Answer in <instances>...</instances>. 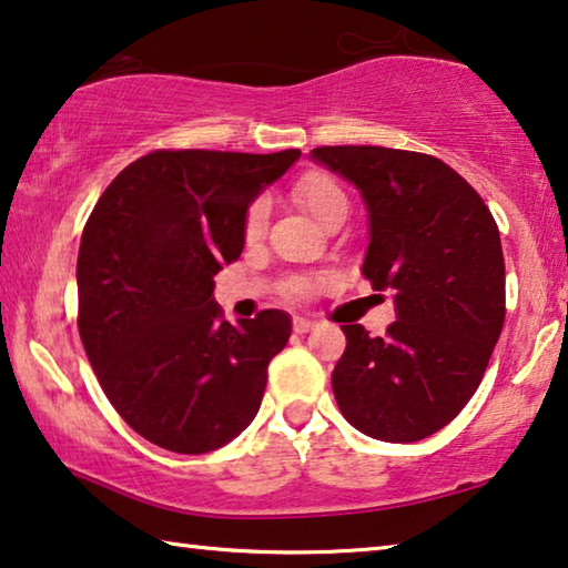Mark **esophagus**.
<instances>
[{
	"mask_svg": "<svg viewBox=\"0 0 568 568\" xmlns=\"http://www.w3.org/2000/svg\"><path fill=\"white\" fill-rule=\"evenodd\" d=\"M313 326H316V321L303 318V316H295V318H293V328H295V334H308Z\"/></svg>",
	"mask_w": 568,
	"mask_h": 568,
	"instance_id": "34e87169",
	"label": "esophagus"
}]
</instances>
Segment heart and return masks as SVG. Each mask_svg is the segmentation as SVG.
Wrapping results in <instances>:
<instances>
[{"instance_id": "heart-1", "label": "heart", "mask_w": 568, "mask_h": 568, "mask_svg": "<svg viewBox=\"0 0 568 568\" xmlns=\"http://www.w3.org/2000/svg\"><path fill=\"white\" fill-rule=\"evenodd\" d=\"M293 196L301 203L308 214L316 219V222H324L328 214H334L336 209L346 206V193L342 191L332 175L321 173V171H311L306 175L298 178V183L293 185ZM267 224V203L265 201H255L244 216V236L247 240H260L262 232H265ZM321 281L316 277H295L291 283V293L295 295H311L313 291H318Z\"/></svg>"}]
</instances>
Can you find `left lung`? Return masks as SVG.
Returning <instances> with one entry per match:
<instances>
[{
  "instance_id": "8db88e82",
  "label": "left lung",
  "mask_w": 568,
  "mask_h": 568,
  "mask_svg": "<svg viewBox=\"0 0 568 568\" xmlns=\"http://www.w3.org/2000/svg\"><path fill=\"white\" fill-rule=\"evenodd\" d=\"M311 160L357 185L369 230L362 275L395 303L383 336L342 326L338 410L379 442H420L459 416L500 338V232L479 193L434 155L336 145L311 150Z\"/></svg>"
}]
</instances>
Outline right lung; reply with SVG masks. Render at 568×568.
Masks as SVG:
<instances>
[{"instance_id":"add662e5","label":"right lung","mask_w":568,"mask_h":568,"mask_svg":"<svg viewBox=\"0 0 568 568\" xmlns=\"http://www.w3.org/2000/svg\"><path fill=\"white\" fill-rule=\"evenodd\" d=\"M301 150H155L106 185L81 234L79 334L114 410L160 448L206 454L257 416L291 316L222 318L214 275Z\"/></svg>"}]
</instances>
